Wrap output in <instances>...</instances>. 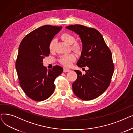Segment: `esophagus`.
Here are the masks:
<instances>
[{
  "mask_svg": "<svg viewBox=\"0 0 133 133\" xmlns=\"http://www.w3.org/2000/svg\"><path fill=\"white\" fill-rule=\"evenodd\" d=\"M64 71V72H69V71H70V70H69V69H68V68H65V67H64V71Z\"/></svg>",
  "mask_w": 133,
  "mask_h": 133,
  "instance_id": "obj_1",
  "label": "esophagus"
}]
</instances>
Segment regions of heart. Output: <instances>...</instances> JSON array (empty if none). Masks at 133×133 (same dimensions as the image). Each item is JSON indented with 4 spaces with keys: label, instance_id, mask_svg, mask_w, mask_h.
<instances>
[{
    "label": "heart",
    "instance_id": "1",
    "mask_svg": "<svg viewBox=\"0 0 133 133\" xmlns=\"http://www.w3.org/2000/svg\"><path fill=\"white\" fill-rule=\"evenodd\" d=\"M61 38L67 44L69 45L72 44L71 47L73 51H75L76 52H80L81 51V45L78 43H76V39L72 34L68 33H64L61 35ZM55 45V40L53 39L50 42V45H49V49H50V51L52 52L54 51ZM75 59V55L73 53H70L68 54H65L62 55L60 58V62L63 65L65 66H69L71 65L72 62L74 61Z\"/></svg>",
    "mask_w": 133,
    "mask_h": 133
}]
</instances>
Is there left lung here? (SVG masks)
<instances>
[{
  "mask_svg": "<svg viewBox=\"0 0 133 133\" xmlns=\"http://www.w3.org/2000/svg\"><path fill=\"white\" fill-rule=\"evenodd\" d=\"M66 28L78 34L81 40L82 50L77 66L89 68L85 74L74 71L78 76L72 84L73 91L83 100L94 99L110 85L114 73L111 51L96 29L81 25H72Z\"/></svg>",
  "mask_w": 133,
  "mask_h": 133,
  "instance_id": "left-lung-1",
  "label": "left lung"
}]
</instances>
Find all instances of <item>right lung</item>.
I'll list each match as a JSON object with an SVG mask.
<instances>
[{
	"instance_id": "1",
	"label": "right lung",
	"mask_w": 133,
	"mask_h": 133,
	"mask_svg": "<svg viewBox=\"0 0 133 133\" xmlns=\"http://www.w3.org/2000/svg\"><path fill=\"white\" fill-rule=\"evenodd\" d=\"M62 26L44 25L26 36L19 45L16 67L19 84L30 99L41 101L54 92V80L63 68L55 66L48 69L43 66V59L50 54L49 45Z\"/></svg>"
}]
</instances>
